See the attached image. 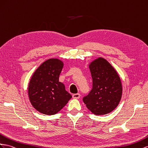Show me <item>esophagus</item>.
<instances>
[{
  "label": "esophagus",
  "instance_id": "34e87169",
  "mask_svg": "<svg viewBox=\"0 0 148 148\" xmlns=\"http://www.w3.org/2000/svg\"><path fill=\"white\" fill-rule=\"evenodd\" d=\"M79 97H80V95H79V93H76L73 95V98L74 99H79Z\"/></svg>",
  "mask_w": 148,
  "mask_h": 148
}]
</instances>
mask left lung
<instances>
[{
	"label": "left lung",
	"mask_w": 148,
	"mask_h": 148,
	"mask_svg": "<svg viewBox=\"0 0 148 148\" xmlns=\"http://www.w3.org/2000/svg\"><path fill=\"white\" fill-rule=\"evenodd\" d=\"M89 68L93 87L83 101L96 115L110 113L121 100L123 89L120 78L110 63L101 57L91 62Z\"/></svg>",
	"instance_id": "obj_1"
}]
</instances>
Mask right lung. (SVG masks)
Here are the masks:
<instances>
[{"instance_id": "1", "label": "right lung", "mask_w": 148, "mask_h": 148, "mask_svg": "<svg viewBox=\"0 0 148 148\" xmlns=\"http://www.w3.org/2000/svg\"><path fill=\"white\" fill-rule=\"evenodd\" d=\"M63 67L62 61L50 58L42 63L32 77L28 94L32 105L40 113L57 114L72 97L59 82Z\"/></svg>"}]
</instances>
